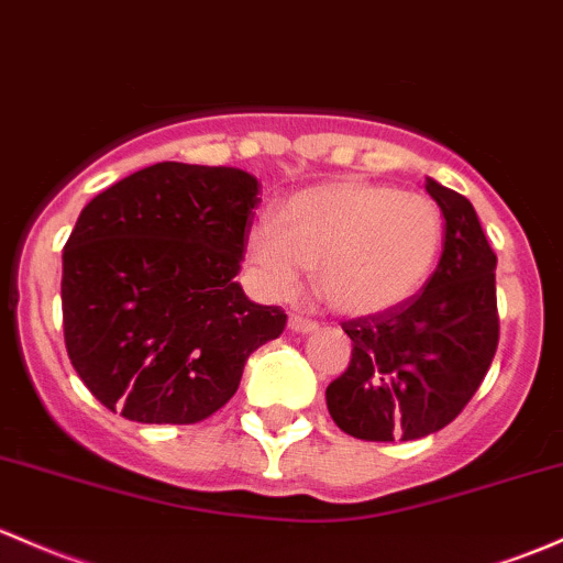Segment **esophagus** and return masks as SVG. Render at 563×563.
<instances>
[{
	"mask_svg": "<svg viewBox=\"0 0 563 563\" xmlns=\"http://www.w3.org/2000/svg\"><path fill=\"white\" fill-rule=\"evenodd\" d=\"M288 329L297 331V334H312V331L318 329V323H316V321H310V318L291 316V318H288Z\"/></svg>",
	"mask_w": 563,
	"mask_h": 563,
	"instance_id": "esophagus-1",
	"label": "esophagus"
}]
</instances>
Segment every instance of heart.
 Masks as SVG:
<instances>
[{
  "label": "heart",
  "mask_w": 563,
  "mask_h": 563,
  "mask_svg": "<svg viewBox=\"0 0 563 563\" xmlns=\"http://www.w3.org/2000/svg\"><path fill=\"white\" fill-rule=\"evenodd\" d=\"M442 251V212L426 194L336 180L294 194L251 227L247 264L275 299L299 291L305 266L336 316L366 318L416 297Z\"/></svg>",
  "instance_id": "b5f03b06"
}]
</instances>
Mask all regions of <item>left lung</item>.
<instances>
[{"label": "left lung", "mask_w": 563, "mask_h": 563, "mask_svg": "<svg viewBox=\"0 0 563 563\" xmlns=\"http://www.w3.org/2000/svg\"><path fill=\"white\" fill-rule=\"evenodd\" d=\"M445 218V247L418 297L345 323L353 353L329 383V416L369 442L421 440L448 426L481 388L499 342L496 256L466 197L426 177Z\"/></svg>", "instance_id": "left-lung-1"}]
</instances>
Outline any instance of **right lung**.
<instances>
[{
	"label": "right lung",
	"instance_id": "add662e5",
	"mask_svg": "<svg viewBox=\"0 0 563 563\" xmlns=\"http://www.w3.org/2000/svg\"><path fill=\"white\" fill-rule=\"evenodd\" d=\"M258 180L236 167L162 162L82 207L62 256L69 361L88 390L137 423H197L240 386L286 312L240 283Z\"/></svg>",
	"mask_w": 563,
	"mask_h": 563
}]
</instances>
